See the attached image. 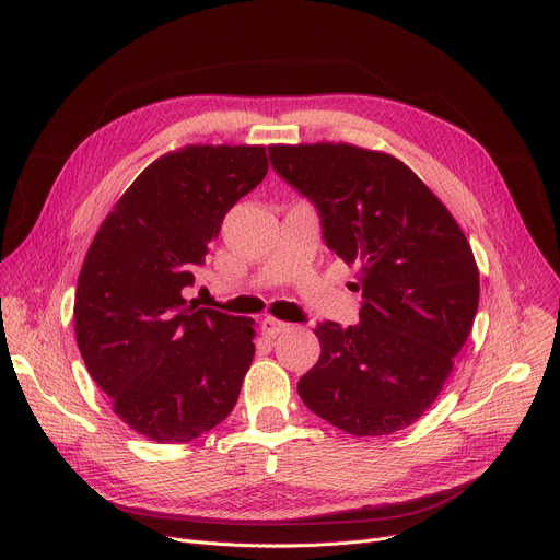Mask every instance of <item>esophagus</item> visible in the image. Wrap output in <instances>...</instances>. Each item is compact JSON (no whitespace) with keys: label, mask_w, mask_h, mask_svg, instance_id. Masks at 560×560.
Here are the masks:
<instances>
[{"label":"esophagus","mask_w":560,"mask_h":560,"mask_svg":"<svg viewBox=\"0 0 560 560\" xmlns=\"http://www.w3.org/2000/svg\"><path fill=\"white\" fill-rule=\"evenodd\" d=\"M285 327H288L285 322H281V319H277V317H265V319L260 322V329H262L265 336H277V334H281Z\"/></svg>","instance_id":"esophagus-1"}]
</instances>
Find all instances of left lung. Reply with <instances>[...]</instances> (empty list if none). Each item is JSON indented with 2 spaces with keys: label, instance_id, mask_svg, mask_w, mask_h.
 Returning a JSON list of instances; mask_svg holds the SVG:
<instances>
[{
  "label": "left lung",
  "instance_id": "left-lung-1",
  "mask_svg": "<svg viewBox=\"0 0 560 560\" xmlns=\"http://www.w3.org/2000/svg\"><path fill=\"white\" fill-rule=\"evenodd\" d=\"M275 172L308 197L322 235L359 262L361 322H319V359L302 401L351 435H388L443 390L479 308V268L465 233L399 159L347 142L270 144Z\"/></svg>",
  "mask_w": 560,
  "mask_h": 560
}]
</instances>
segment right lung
Returning <instances> with one entry per match:
<instances>
[{
	"label": "right lung",
	"mask_w": 560,
	"mask_h": 560,
	"mask_svg": "<svg viewBox=\"0 0 560 560\" xmlns=\"http://www.w3.org/2000/svg\"><path fill=\"white\" fill-rule=\"evenodd\" d=\"M268 174L260 144H188L147 165L85 254L74 295L83 363L113 413L156 443H190L238 401L254 319L186 302L231 206Z\"/></svg>",
	"instance_id": "1"
}]
</instances>
